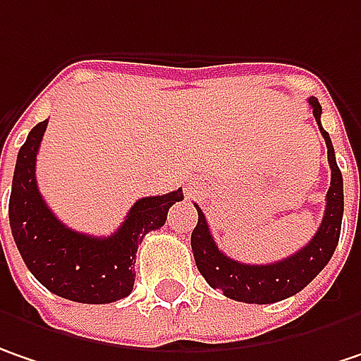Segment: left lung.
Here are the masks:
<instances>
[{"label":"left lung","instance_id":"1","mask_svg":"<svg viewBox=\"0 0 361 361\" xmlns=\"http://www.w3.org/2000/svg\"><path fill=\"white\" fill-rule=\"evenodd\" d=\"M319 130L327 142V159L331 167V185L327 192L325 216L314 237L294 255L282 262L265 265H249L226 257L216 247L206 216L198 208V224L192 231V251L198 271L212 288L221 290L226 298L249 302V305H269L294 296L308 286L314 276L329 264L335 247L339 243L341 219H343V178L335 161V151L329 133L321 126V104L317 97H308Z\"/></svg>","mask_w":361,"mask_h":361}]
</instances>
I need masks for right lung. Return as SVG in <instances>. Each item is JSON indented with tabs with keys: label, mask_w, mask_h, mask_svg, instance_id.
I'll use <instances>...</instances> for the list:
<instances>
[{
	"label": "right lung",
	"mask_w": 361,
	"mask_h": 361,
	"mask_svg": "<svg viewBox=\"0 0 361 361\" xmlns=\"http://www.w3.org/2000/svg\"><path fill=\"white\" fill-rule=\"evenodd\" d=\"M47 124L49 120L34 126L16 159L10 194L13 241L34 278L56 296L83 305L116 302L133 292L138 245L183 200L181 188L135 202L110 237L77 233L54 216L36 185V155Z\"/></svg>",
	"instance_id": "1"
}]
</instances>
